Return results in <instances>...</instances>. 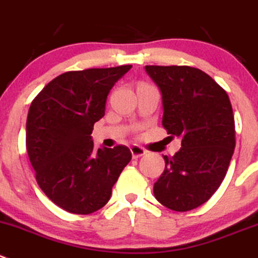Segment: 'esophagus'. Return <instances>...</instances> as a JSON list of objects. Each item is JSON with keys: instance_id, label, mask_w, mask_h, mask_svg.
I'll return each instance as SVG.
<instances>
[{"instance_id": "1", "label": "esophagus", "mask_w": 258, "mask_h": 258, "mask_svg": "<svg viewBox=\"0 0 258 258\" xmlns=\"http://www.w3.org/2000/svg\"><path fill=\"white\" fill-rule=\"evenodd\" d=\"M131 152H132V156H133V158H139V157L144 156V154L147 153V151L143 148V147L137 146V144L132 146Z\"/></svg>"}]
</instances>
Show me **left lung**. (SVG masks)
Instances as JSON below:
<instances>
[{
	"label": "left lung",
	"instance_id": "1",
	"mask_svg": "<svg viewBox=\"0 0 258 258\" xmlns=\"http://www.w3.org/2000/svg\"><path fill=\"white\" fill-rule=\"evenodd\" d=\"M162 94V125L180 137L181 149L163 156L166 167L154 183L157 200L175 212L207 203L227 175L235 126L227 92L205 72L188 66H146Z\"/></svg>",
	"mask_w": 258,
	"mask_h": 258
}]
</instances>
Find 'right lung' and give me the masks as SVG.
<instances>
[{"label": "right lung", "mask_w": 258, "mask_h": 258, "mask_svg": "<svg viewBox=\"0 0 258 258\" xmlns=\"http://www.w3.org/2000/svg\"><path fill=\"white\" fill-rule=\"evenodd\" d=\"M132 66L62 73L33 100L26 151L39 187L54 204L87 215L106 205L112 186L132 159L125 146L94 149L91 133L105 115L112 86Z\"/></svg>", "instance_id": "right-lung-1"}]
</instances>
